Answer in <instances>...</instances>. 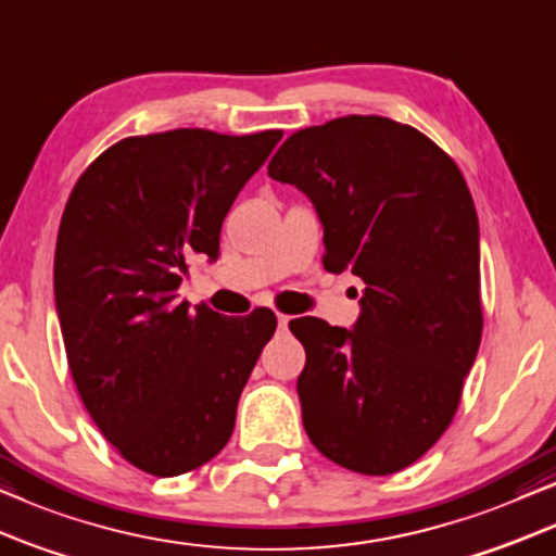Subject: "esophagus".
<instances>
[{"instance_id":"esophagus-1","label":"esophagus","mask_w":556,"mask_h":556,"mask_svg":"<svg viewBox=\"0 0 556 556\" xmlns=\"http://www.w3.org/2000/svg\"><path fill=\"white\" fill-rule=\"evenodd\" d=\"M277 323H279V328H287V323H290V315L277 313Z\"/></svg>"}]
</instances>
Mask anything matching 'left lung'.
I'll use <instances>...</instances> for the list:
<instances>
[{
	"mask_svg": "<svg viewBox=\"0 0 556 556\" xmlns=\"http://www.w3.org/2000/svg\"><path fill=\"white\" fill-rule=\"evenodd\" d=\"M266 169L315 203L325 269L366 285L353 330L290 323L307 438L364 476L409 468L453 421L483 336L468 182L419 129L358 114L294 131Z\"/></svg>",
	"mask_w": 556,
	"mask_h": 556,
	"instance_id": "obj_1",
	"label": "left lung"
}]
</instances>
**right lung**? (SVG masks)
Returning <instances> with one entry per match:
<instances>
[{"mask_svg": "<svg viewBox=\"0 0 556 556\" xmlns=\"http://www.w3.org/2000/svg\"><path fill=\"white\" fill-rule=\"evenodd\" d=\"M279 129L127 137L84 169L55 243V305L71 376L124 460L173 478L231 440L236 404L277 315L224 317L177 298L190 262L218 256L239 190Z\"/></svg>", "mask_w": 556, "mask_h": 556, "instance_id": "obj_1", "label": "right lung"}]
</instances>
